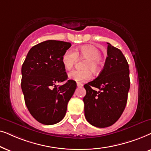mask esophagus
Masks as SVG:
<instances>
[{"label":"esophagus","mask_w":151,"mask_h":151,"mask_svg":"<svg viewBox=\"0 0 151 151\" xmlns=\"http://www.w3.org/2000/svg\"><path fill=\"white\" fill-rule=\"evenodd\" d=\"M77 86H78V87H80V88H81V87H83V84H82L81 83H80V82H78V83H77Z\"/></svg>","instance_id":"1"}]
</instances>
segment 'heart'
<instances>
[{
  "label": "heart",
  "mask_w": 151,
  "mask_h": 151,
  "mask_svg": "<svg viewBox=\"0 0 151 151\" xmlns=\"http://www.w3.org/2000/svg\"><path fill=\"white\" fill-rule=\"evenodd\" d=\"M78 55L88 59L85 65V70H74L70 72L68 77L71 80L77 82L88 81L92 77L90 70L93 72H98L100 70V60L101 59V52L97 47L93 45H86L80 47L77 52L68 50L64 52L61 61L65 70H71L77 61Z\"/></svg>",
  "instance_id": "heart-1"
}]
</instances>
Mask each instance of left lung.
I'll use <instances>...</instances> for the list:
<instances>
[{
  "label": "left lung",
  "instance_id": "1",
  "mask_svg": "<svg viewBox=\"0 0 151 151\" xmlns=\"http://www.w3.org/2000/svg\"><path fill=\"white\" fill-rule=\"evenodd\" d=\"M104 67L97 77L84 85L86 119L98 128L112 126L125 109L130 89L129 65L120 50L109 43ZM92 87L98 88L96 91Z\"/></svg>",
  "mask_w": 151,
  "mask_h": 151
}]
</instances>
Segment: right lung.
Returning a JSON list of instances; mask_svg holds the SVG:
<instances>
[{
  "mask_svg": "<svg viewBox=\"0 0 151 151\" xmlns=\"http://www.w3.org/2000/svg\"><path fill=\"white\" fill-rule=\"evenodd\" d=\"M71 43L48 40L32 47L22 65L21 88L28 110L35 119L45 125L61 122L77 83L68 80L61 59Z\"/></svg>",
  "mask_w": 151,
  "mask_h": 151,
  "instance_id": "right-lung-1",
  "label": "right lung"
}]
</instances>
